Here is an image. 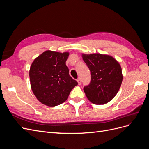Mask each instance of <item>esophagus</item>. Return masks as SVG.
I'll list each match as a JSON object with an SVG mask.
<instances>
[{
  "mask_svg": "<svg viewBox=\"0 0 149 149\" xmlns=\"http://www.w3.org/2000/svg\"><path fill=\"white\" fill-rule=\"evenodd\" d=\"M77 81H78V83L79 85H80L81 84V79L80 78H79L78 79H77Z\"/></svg>",
  "mask_w": 149,
  "mask_h": 149,
  "instance_id": "1",
  "label": "esophagus"
}]
</instances>
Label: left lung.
Wrapping results in <instances>:
<instances>
[{"mask_svg":"<svg viewBox=\"0 0 149 149\" xmlns=\"http://www.w3.org/2000/svg\"><path fill=\"white\" fill-rule=\"evenodd\" d=\"M82 58L91 71V81L84 91L88 100L94 104L109 102L118 93L123 76L119 62L109 55L84 54Z\"/></svg>","mask_w":149,"mask_h":149,"instance_id":"obj_1","label":"left lung"}]
</instances>
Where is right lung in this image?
I'll use <instances>...</instances> for the list:
<instances>
[{
  "label": "right lung",
  "instance_id": "right-lung-1",
  "mask_svg": "<svg viewBox=\"0 0 149 149\" xmlns=\"http://www.w3.org/2000/svg\"><path fill=\"white\" fill-rule=\"evenodd\" d=\"M70 53L47 50L34 60L29 76L31 90L44 105L54 107L64 102L78 84L69 74L66 61Z\"/></svg>",
  "mask_w": 149,
  "mask_h": 149
}]
</instances>
